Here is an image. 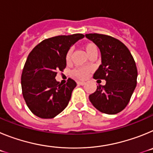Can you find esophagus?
I'll use <instances>...</instances> for the list:
<instances>
[{
  "label": "esophagus",
  "mask_w": 153,
  "mask_h": 153,
  "mask_svg": "<svg viewBox=\"0 0 153 153\" xmlns=\"http://www.w3.org/2000/svg\"><path fill=\"white\" fill-rule=\"evenodd\" d=\"M85 82H83V81H77V84L78 85H81V86H83V85L85 84Z\"/></svg>",
  "instance_id": "esophagus-1"
}]
</instances>
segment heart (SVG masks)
<instances>
[{
  "label": "heart",
  "mask_w": 153,
  "mask_h": 153,
  "mask_svg": "<svg viewBox=\"0 0 153 153\" xmlns=\"http://www.w3.org/2000/svg\"><path fill=\"white\" fill-rule=\"evenodd\" d=\"M83 48H84L85 51H86V54L88 55L89 56H91L93 53H97V47L96 46V44H94L93 43H87V44H84L83 46ZM71 53H72V51L71 50H69L67 51V54H66V61L67 63L70 61V58H71ZM90 70L88 68H85V67H77V68L74 69L73 70L72 74L73 76H74L75 77L78 78V79H86L87 76H88L89 74H90Z\"/></svg>",
  "instance_id": "heart-1"
}]
</instances>
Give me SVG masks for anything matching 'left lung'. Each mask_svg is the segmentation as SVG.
I'll list each match as a JSON object with an SVG mask.
<instances>
[{"label": "left lung", "mask_w": 153, "mask_h": 153, "mask_svg": "<svg viewBox=\"0 0 153 153\" xmlns=\"http://www.w3.org/2000/svg\"><path fill=\"white\" fill-rule=\"evenodd\" d=\"M86 37L99 47L102 63L93 75L96 79H105L106 85L97 86L89 96L99 111L117 114L129 103L137 83V68L130 51L122 42L113 36L88 33Z\"/></svg>", "instance_id": "8db88e82"}]
</instances>
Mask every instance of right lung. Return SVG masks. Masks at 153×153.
Masks as SVG:
<instances>
[{
  "instance_id": "add662e5",
  "label": "right lung",
  "mask_w": 153,
  "mask_h": 153,
  "mask_svg": "<svg viewBox=\"0 0 153 153\" xmlns=\"http://www.w3.org/2000/svg\"><path fill=\"white\" fill-rule=\"evenodd\" d=\"M82 33L61 35L44 40L27 56L21 75V87L28 108L36 117L52 119L69 103L76 83L69 78L66 84L56 80L57 71L67 66L70 47L83 38Z\"/></svg>"
}]
</instances>
